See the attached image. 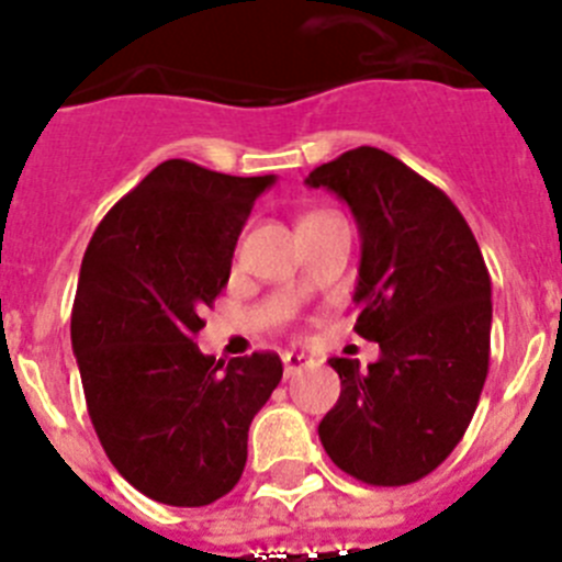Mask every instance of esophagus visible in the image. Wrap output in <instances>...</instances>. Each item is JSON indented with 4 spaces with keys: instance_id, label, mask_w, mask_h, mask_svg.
<instances>
[{
    "instance_id": "esophagus-1",
    "label": "esophagus",
    "mask_w": 562,
    "mask_h": 562,
    "mask_svg": "<svg viewBox=\"0 0 562 562\" xmlns=\"http://www.w3.org/2000/svg\"><path fill=\"white\" fill-rule=\"evenodd\" d=\"M310 357L306 355H297V351H286L284 355V376L290 380V376L301 374L304 369H310Z\"/></svg>"
}]
</instances>
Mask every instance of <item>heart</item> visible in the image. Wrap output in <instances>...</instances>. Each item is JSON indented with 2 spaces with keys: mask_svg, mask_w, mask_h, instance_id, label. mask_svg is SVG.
<instances>
[{
  "mask_svg": "<svg viewBox=\"0 0 562 562\" xmlns=\"http://www.w3.org/2000/svg\"><path fill=\"white\" fill-rule=\"evenodd\" d=\"M315 216H324V213H312V216H306V220H315ZM304 222V220H301Z\"/></svg>",
  "mask_w": 562,
  "mask_h": 562,
  "instance_id": "obj_1",
  "label": "heart"
}]
</instances>
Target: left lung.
Wrapping results in <instances>:
<instances>
[{
  "mask_svg": "<svg viewBox=\"0 0 562 562\" xmlns=\"http://www.w3.org/2000/svg\"><path fill=\"white\" fill-rule=\"evenodd\" d=\"M351 207L360 231L355 331L380 360L331 357L340 400L317 425L342 473L414 484L453 453L490 369L493 286L459 207L389 151L351 148L306 177Z\"/></svg>",
  "mask_w": 562,
  "mask_h": 562,
  "instance_id": "obj_1",
  "label": "left lung"
}]
</instances>
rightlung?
<instances>
[{
	"label": "right lung",
	"instance_id": "add662e5",
	"mask_svg": "<svg viewBox=\"0 0 562 562\" xmlns=\"http://www.w3.org/2000/svg\"><path fill=\"white\" fill-rule=\"evenodd\" d=\"M272 182L166 160L103 216L83 252L69 335L89 419L114 470L160 504L207 506L231 493L252 416L284 374L272 351L225 362L193 342Z\"/></svg>",
	"mask_w": 562,
	"mask_h": 562
}]
</instances>
